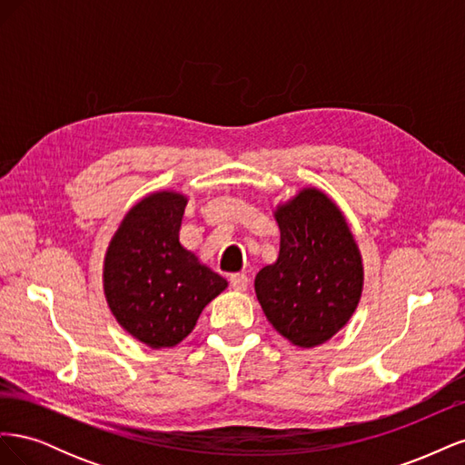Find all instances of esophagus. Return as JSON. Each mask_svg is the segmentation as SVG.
Listing matches in <instances>:
<instances>
[{
	"instance_id": "obj_1",
	"label": "esophagus",
	"mask_w": 465,
	"mask_h": 465,
	"mask_svg": "<svg viewBox=\"0 0 465 465\" xmlns=\"http://www.w3.org/2000/svg\"><path fill=\"white\" fill-rule=\"evenodd\" d=\"M231 287L234 291H246L248 287V277L244 273H232L231 275Z\"/></svg>"
}]
</instances>
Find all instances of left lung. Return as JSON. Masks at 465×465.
I'll return each mask as SVG.
<instances>
[{
	"mask_svg": "<svg viewBox=\"0 0 465 465\" xmlns=\"http://www.w3.org/2000/svg\"><path fill=\"white\" fill-rule=\"evenodd\" d=\"M279 256L258 272L254 289L275 331L292 345L330 341L355 314L364 267L343 211L320 188L306 186L273 209Z\"/></svg>",
	"mask_w": 465,
	"mask_h": 465,
	"instance_id": "obj_1",
	"label": "left lung"
}]
</instances>
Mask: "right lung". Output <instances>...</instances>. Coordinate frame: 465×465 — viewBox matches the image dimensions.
<instances>
[{
	"mask_svg": "<svg viewBox=\"0 0 465 465\" xmlns=\"http://www.w3.org/2000/svg\"><path fill=\"white\" fill-rule=\"evenodd\" d=\"M188 195L159 190L124 215L106 248L103 289L112 316L151 349L174 347L192 333L227 279L180 244Z\"/></svg>",
	"mask_w": 465,
	"mask_h": 465,
	"instance_id": "right-lung-1",
	"label": "right lung"
}]
</instances>
